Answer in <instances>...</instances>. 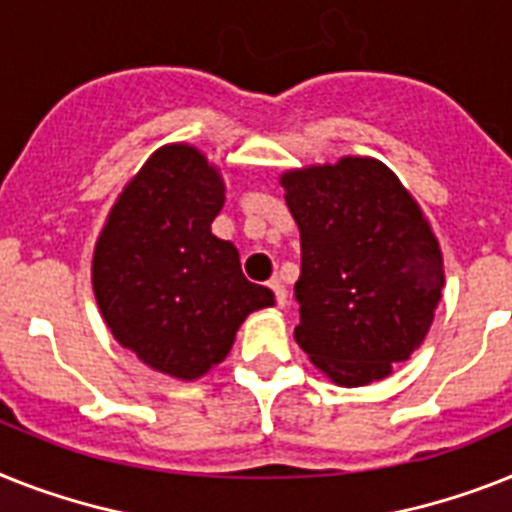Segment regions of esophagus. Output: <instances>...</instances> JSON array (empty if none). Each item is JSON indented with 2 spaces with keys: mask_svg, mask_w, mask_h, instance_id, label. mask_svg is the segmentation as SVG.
Returning <instances> with one entry per match:
<instances>
[{
  "mask_svg": "<svg viewBox=\"0 0 512 512\" xmlns=\"http://www.w3.org/2000/svg\"><path fill=\"white\" fill-rule=\"evenodd\" d=\"M269 290L274 293V301H277V306H285V303H287L285 285H282L280 280H272V282H269Z\"/></svg>",
  "mask_w": 512,
  "mask_h": 512,
  "instance_id": "esophagus-1",
  "label": "esophagus"
}]
</instances>
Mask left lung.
<instances>
[{
  "label": "left lung",
  "instance_id": "left-lung-1",
  "mask_svg": "<svg viewBox=\"0 0 512 512\" xmlns=\"http://www.w3.org/2000/svg\"><path fill=\"white\" fill-rule=\"evenodd\" d=\"M280 185L301 230L295 340L340 387L390 377L426 340L445 287L429 219L371 156L287 170Z\"/></svg>",
  "mask_w": 512,
  "mask_h": 512
}]
</instances>
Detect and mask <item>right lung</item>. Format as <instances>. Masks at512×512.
<instances>
[{"label": "right lung", "instance_id": "obj_1", "mask_svg": "<svg viewBox=\"0 0 512 512\" xmlns=\"http://www.w3.org/2000/svg\"><path fill=\"white\" fill-rule=\"evenodd\" d=\"M225 206L217 164L167 143L122 188L101 227L91 285L109 332L149 369L196 382L230 353L248 314L274 306L211 222Z\"/></svg>", "mask_w": 512, "mask_h": 512}]
</instances>
